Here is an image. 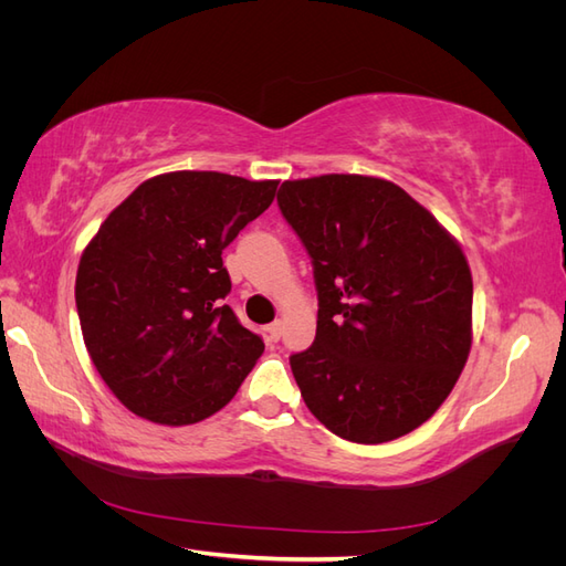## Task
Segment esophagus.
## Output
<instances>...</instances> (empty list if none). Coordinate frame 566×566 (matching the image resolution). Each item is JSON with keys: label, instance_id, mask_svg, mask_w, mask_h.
I'll return each instance as SVG.
<instances>
[{"label": "esophagus", "instance_id": "obj_1", "mask_svg": "<svg viewBox=\"0 0 566 566\" xmlns=\"http://www.w3.org/2000/svg\"><path fill=\"white\" fill-rule=\"evenodd\" d=\"M266 335H269L271 342H279L281 335H283V321H281V318L273 321V323L269 325V328H266Z\"/></svg>", "mask_w": 566, "mask_h": 566}]
</instances>
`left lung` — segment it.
Wrapping results in <instances>:
<instances>
[{"mask_svg": "<svg viewBox=\"0 0 566 566\" xmlns=\"http://www.w3.org/2000/svg\"><path fill=\"white\" fill-rule=\"evenodd\" d=\"M281 212L314 262V345L290 368L314 418L354 443L418 430L472 347V271L401 186L366 175L283 181Z\"/></svg>", "mask_w": 566, "mask_h": 566, "instance_id": "1", "label": "left lung"}]
</instances>
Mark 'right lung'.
Masks as SVG:
<instances>
[{"label": "right lung", "instance_id": "add662e5", "mask_svg": "<svg viewBox=\"0 0 566 566\" xmlns=\"http://www.w3.org/2000/svg\"><path fill=\"white\" fill-rule=\"evenodd\" d=\"M279 181L221 172L150 177L84 248L75 279L82 337L101 380L144 420L184 427L214 416L264 352L238 323L221 262Z\"/></svg>", "mask_w": 566, "mask_h": 566}]
</instances>
